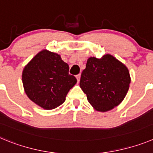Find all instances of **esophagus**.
I'll return each mask as SVG.
<instances>
[{
  "label": "esophagus",
  "mask_w": 153,
  "mask_h": 153,
  "mask_svg": "<svg viewBox=\"0 0 153 153\" xmlns=\"http://www.w3.org/2000/svg\"><path fill=\"white\" fill-rule=\"evenodd\" d=\"M80 76H81L80 74L76 76V79H77V82H78V83H79V79H80Z\"/></svg>",
  "instance_id": "esophagus-1"
}]
</instances>
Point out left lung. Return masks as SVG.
I'll use <instances>...</instances> for the list:
<instances>
[{
    "label": "left lung",
    "mask_w": 153,
    "mask_h": 153,
    "mask_svg": "<svg viewBox=\"0 0 153 153\" xmlns=\"http://www.w3.org/2000/svg\"><path fill=\"white\" fill-rule=\"evenodd\" d=\"M130 76L125 65L109 54L90 57L79 86L97 110L106 112L118 106L129 90Z\"/></svg>",
    "instance_id": "8db88e82"
}]
</instances>
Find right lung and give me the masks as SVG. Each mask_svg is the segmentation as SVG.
Instances as JSON below:
<instances>
[{"instance_id": "1", "label": "right lung", "mask_w": 153, "mask_h": 153, "mask_svg": "<svg viewBox=\"0 0 153 153\" xmlns=\"http://www.w3.org/2000/svg\"><path fill=\"white\" fill-rule=\"evenodd\" d=\"M22 80L30 100L45 109L63 104L69 90L77 81L69 74V65L60 55L45 50L24 67Z\"/></svg>"}]
</instances>
